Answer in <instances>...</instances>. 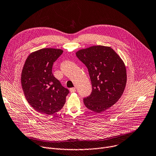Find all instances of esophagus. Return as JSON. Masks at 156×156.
<instances>
[{
    "label": "esophagus",
    "mask_w": 156,
    "mask_h": 156,
    "mask_svg": "<svg viewBox=\"0 0 156 156\" xmlns=\"http://www.w3.org/2000/svg\"><path fill=\"white\" fill-rule=\"evenodd\" d=\"M69 90H70L71 92H75L76 91V88L75 87L74 88H71L69 89Z\"/></svg>",
    "instance_id": "34e87169"
}]
</instances>
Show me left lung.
Segmentation results:
<instances>
[{
  "mask_svg": "<svg viewBox=\"0 0 156 156\" xmlns=\"http://www.w3.org/2000/svg\"><path fill=\"white\" fill-rule=\"evenodd\" d=\"M76 55L88 68L92 85L91 94L83 98L85 105L95 112L105 111L123 94L127 82L125 65L110 47L91 46Z\"/></svg>",
  "mask_w": 156,
  "mask_h": 156,
  "instance_id": "obj_1",
  "label": "left lung"
}]
</instances>
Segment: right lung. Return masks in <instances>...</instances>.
<instances>
[{
    "mask_svg": "<svg viewBox=\"0 0 156 156\" xmlns=\"http://www.w3.org/2000/svg\"><path fill=\"white\" fill-rule=\"evenodd\" d=\"M63 52L53 48L35 51L27 57L23 69L21 84L26 100L36 111L46 115L63 108L69 92L52 73L53 63Z\"/></svg>",
    "mask_w": 156,
    "mask_h": 156,
    "instance_id": "obj_1",
    "label": "right lung"
}]
</instances>
